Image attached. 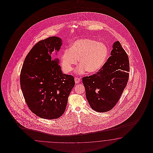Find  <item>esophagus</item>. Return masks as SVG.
Returning a JSON list of instances; mask_svg holds the SVG:
<instances>
[{
  "instance_id": "1",
  "label": "esophagus",
  "mask_w": 153,
  "mask_h": 153,
  "mask_svg": "<svg viewBox=\"0 0 153 153\" xmlns=\"http://www.w3.org/2000/svg\"><path fill=\"white\" fill-rule=\"evenodd\" d=\"M74 81H75V83H79L80 82V78H79V77H75L74 78Z\"/></svg>"
}]
</instances>
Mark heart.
<instances>
[{"label": "heart", "mask_w": 153, "mask_h": 153, "mask_svg": "<svg viewBox=\"0 0 153 153\" xmlns=\"http://www.w3.org/2000/svg\"><path fill=\"white\" fill-rule=\"evenodd\" d=\"M108 49L102 42L90 39H82L74 42L69 48L65 49L60 56L62 69L66 73L73 70L79 59V74L86 71L97 72L106 62Z\"/></svg>", "instance_id": "1"}]
</instances>
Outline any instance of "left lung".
I'll return each mask as SVG.
<instances>
[{"mask_svg":"<svg viewBox=\"0 0 153 153\" xmlns=\"http://www.w3.org/2000/svg\"><path fill=\"white\" fill-rule=\"evenodd\" d=\"M111 56L98 72L82 78L89 105L97 112L111 111L119 101L128 81V56L118 41Z\"/></svg>","mask_w":153,"mask_h":153,"instance_id":"left-lung-1","label":"left lung"}]
</instances>
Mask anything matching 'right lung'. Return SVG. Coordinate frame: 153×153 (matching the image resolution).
Here are the masks:
<instances>
[{
	"mask_svg": "<svg viewBox=\"0 0 153 153\" xmlns=\"http://www.w3.org/2000/svg\"><path fill=\"white\" fill-rule=\"evenodd\" d=\"M62 40L56 36L37 42L26 56L20 74L23 97L31 111L44 119H57L64 113L74 87L73 76L63 74L59 59H53Z\"/></svg>",
	"mask_w": 153,
	"mask_h": 153,
	"instance_id": "add662e5",
	"label": "right lung"
}]
</instances>
